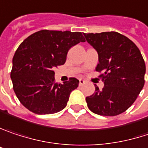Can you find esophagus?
<instances>
[{
  "mask_svg": "<svg viewBox=\"0 0 148 148\" xmlns=\"http://www.w3.org/2000/svg\"><path fill=\"white\" fill-rule=\"evenodd\" d=\"M84 83H85V81L83 79H82V78H80L79 79V85H83Z\"/></svg>",
  "mask_w": 148,
  "mask_h": 148,
  "instance_id": "esophagus-1",
  "label": "esophagus"
}]
</instances>
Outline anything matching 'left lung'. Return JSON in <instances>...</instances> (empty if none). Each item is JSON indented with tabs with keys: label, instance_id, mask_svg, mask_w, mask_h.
<instances>
[{
	"label": "left lung",
	"instance_id": "obj_1",
	"mask_svg": "<svg viewBox=\"0 0 148 148\" xmlns=\"http://www.w3.org/2000/svg\"><path fill=\"white\" fill-rule=\"evenodd\" d=\"M86 41L98 53L95 70L104 88L86 97L91 112L101 116H117L125 112L136 100L145 80L146 65L137 46L116 31L83 33Z\"/></svg>",
	"mask_w": 148,
	"mask_h": 148
}]
</instances>
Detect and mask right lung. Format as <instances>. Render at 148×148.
<instances>
[{
  "label": "right lung",
  "mask_w": 148,
  "mask_h": 148,
  "mask_svg": "<svg viewBox=\"0 0 148 148\" xmlns=\"http://www.w3.org/2000/svg\"><path fill=\"white\" fill-rule=\"evenodd\" d=\"M85 39L81 32L43 29L19 45L12 59L11 79L21 104L36 114L63 110L79 81L71 77L63 84L54 82V71L64 65L69 49Z\"/></svg>",
  "instance_id": "add662e5"
}]
</instances>
